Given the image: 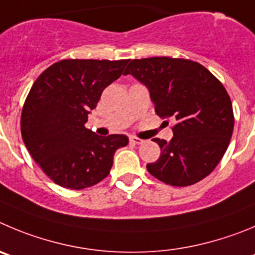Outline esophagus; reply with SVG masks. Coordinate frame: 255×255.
Segmentation results:
<instances>
[{
    "label": "esophagus",
    "instance_id": "obj_1",
    "mask_svg": "<svg viewBox=\"0 0 255 255\" xmlns=\"http://www.w3.org/2000/svg\"><path fill=\"white\" fill-rule=\"evenodd\" d=\"M129 142L133 144H141V143H143V139L138 138V137H130Z\"/></svg>",
    "mask_w": 255,
    "mask_h": 255
}]
</instances>
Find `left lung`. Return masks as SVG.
Returning a JSON list of instances; mask_svg holds the SVG:
<instances>
[{
    "instance_id": "left-lung-1",
    "label": "left lung",
    "mask_w": 255,
    "mask_h": 255,
    "mask_svg": "<svg viewBox=\"0 0 255 255\" xmlns=\"http://www.w3.org/2000/svg\"><path fill=\"white\" fill-rule=\"evenodd\" d=\"M130 74L148 89L154 112L172 118L170 142L154 138L161 156L147 171L171 186H189L213 172L234 128L229 94L213 74L195 61L167 56L134 59Z\"/></svg>"
}]
</instances>
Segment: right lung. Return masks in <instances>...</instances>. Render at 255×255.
<instances>
[{
    "mask_svg": "<svg viewBox=\"0 0 255 255\" xmlns=\"http://www.w3.org/2000/svg\"><path fill=\"white\" fill-rule=\"evenodd\" d=\"M128 60L68 59L42 71L21 114L23 143L55 184L82 190L108 176L125 134H95L85 127L102 92L122 75Z\"/></svg>",
    "mask_w": 255,
    "mask_h": 255,
    "instance_id": "obj_1",
    "label": "right lung"
}]
</instances>
